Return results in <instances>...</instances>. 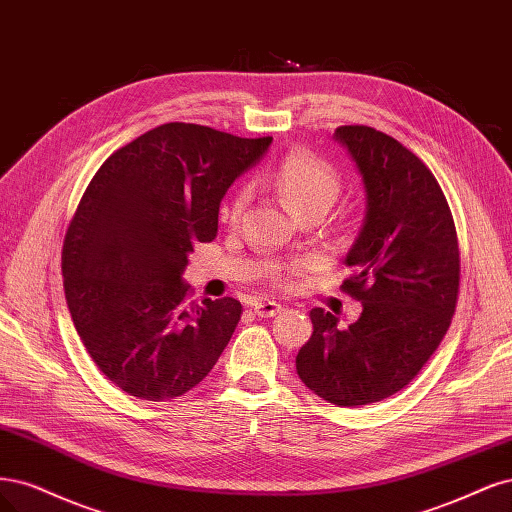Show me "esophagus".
<instances>
[{"label": "esophagus", "mask_w": 512, "mask_h": 512, "mask_svg": "<svg viewBox=\"0 0 512 512\" xmlns=\"http://www.w3.org/2000/svg\"><path fill=\"white\" fill-rule=\"evenodd\" d=\"M253 310H255V315H257V317H276L278 312L283 310V306L276 304V302H270V300H268V302L263 300V302H257Z\"/></svg>", "instance_id": "1"}]
</instances>
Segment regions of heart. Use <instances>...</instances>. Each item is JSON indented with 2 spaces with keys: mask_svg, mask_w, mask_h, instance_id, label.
Returning a JSON list of instances; mask_svg holds the SVG:
<instances>
[{
  "mask_svg": "<svg viewBox=\"0 0 512 512\" xmlns=\"http://www.w3.org/2000/svg\"><path fill=\"white\" fill-rule=\"evenodd\" d=\"M270 185L283 197L287 206L298 212L300 217L312 210H327L336 202L342 189V176L334 163H329L321 155L308 151V148H293L270 174ZM249 202V193L238 191L227 206V221L238 223ZM289 272L276 270L272 280L278 287H289Z\"/></svg>",
  "mask_w": 512,
  "mask_h": 512,
  "instance_id": "1",
  "label": "heart"
}]
</instances>
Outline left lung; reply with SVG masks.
I'll return each mask as SVG.
<instances>
[{"instance_id":"obj_1","label":"left lung","mask_w":512,"mask_h":512,"mask_svg":"<svg viewBox=\"0 0 512 512\" xmlns=\"http://www.w3.org/2000/svg\"><path fill=\"white\" fill-rule=\"evenodd\" d=\"M366 187L364 227L344 263L342 291L364 310L349 327L310 310L312 336L295 357L302 383L336 406L381 402L434 355L459 293L455 221L430 168L368 125L336 129Z\"/></svg>"}]
</instances>
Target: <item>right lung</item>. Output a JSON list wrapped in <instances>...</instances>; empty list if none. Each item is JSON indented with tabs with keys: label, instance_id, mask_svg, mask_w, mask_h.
Returning <instances> with one entry per match:
<instances>
[{
	"label": "right lung",
	"instance_id": "obj_1",
	"mask_svg": "<svg viewBox=\"0 0 512 512\" xmlns=\"http://www.w3.org/2000/svg\"><path fill=\"white\" fill-rule=\"evenodd\" d=\"M270 142L166 123L114 151L82 193L63 240L65 300L95 366L134 398L185 395L232 338L242 304L191 302L183 270Z\"/></svg>",
	"mask_w": 512,
	"mask_h": 512
}]
</instances>
